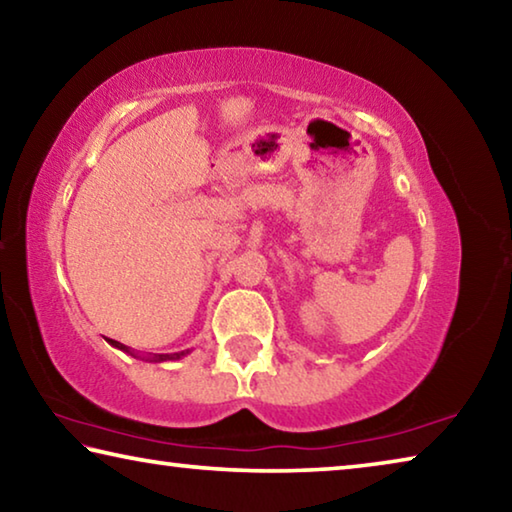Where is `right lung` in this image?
Listing matches in <instances>:
<instances>
[{
  "mask_svg": "<svg viewBox=\"0 0 512 512\" xmlns=\"http://www.w3.org/2000/svg\"><path fill=\"white\" fill-rule=\"evenodd\" d=\"M108 343L112 345V348H117V350H124V352H128V354H133V357H137V354L128 348V345H124V343H119V341H115V339H108ZM189 354V350H183V352H173V354H146V357H137V359H144V361H155V363H160V361H178V359H183V357H187Z\"/></svg>",
  "mask_w": 512,
  "mask_h": 512,
  "instance_id": "add662e5",
  "label": "right lung"
}]
</instances>
